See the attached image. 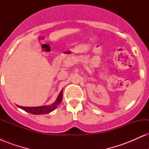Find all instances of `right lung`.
I'll use <instances>...</instances> for the list:
<instances>
[{"instance_id":"right-lung-1","label":"right lung","mask_w":149,"mask_h":149,"mask_svg":"<svg viewBox=\"0 0 149 149\" xmlns=\"http://www.w3.org/2000/svg\"><path fill=\"white\" fill-rule=\"evenodd\" d=\"M63 98V90H61L60 93L58 95L57 100L54 103L51 105L47 106H41V107H21L18 106L17 107L20 109H23L25 111L29 113L33 114V115H42V114H47L50 112L53 111L56 108H57L58 106L60 104L62 101Z\"/></svg>"}]
</instances>
